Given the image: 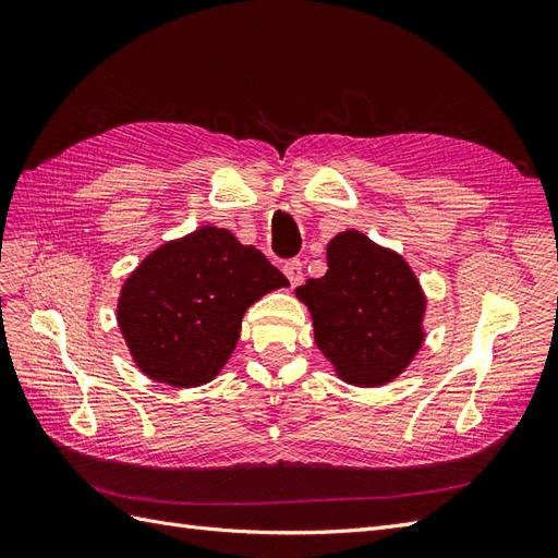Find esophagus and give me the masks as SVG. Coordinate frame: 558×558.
Returning a JSON list of instances; mask_svg holds the SVG:
<instances>
[{
  "mask_svg": "<svg viewBox=\"0 0 558 558\" xmlns=\"http://www.w3.org/2000/svg\"><path fill=\"white\" fill-rule=\"evenodd\" d=\"M283 275L289 277L291 286H300V283H302V279H305V272H302V263H300V258L286 260V263H283Z\"/></svg>",
  "mask_w": 558,
  "mask_h": 558,
  "instance_id": "34e87169",
  "label": "esophagus"
}]
</instances>
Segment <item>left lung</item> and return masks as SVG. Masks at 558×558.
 I'll return each mask as SVG.
<instances>
[{
    "mask_svg": "<svg viewBox=\"0 0 558 558\" xmlns=\"http://www.w3.org/2000/svg\"><path fill=\"white\" fill-rule=\"evenodd\" d=\"M326 256L328 272L295 289L316 347L347 384L393 381L424 344L426 295L416 275L400 253L359 230L335 234Z\"/></svg>",
    "mask_w": 558,
    "mask_h": 558,
    "instance_id": "8db88e82",
    "label": "left lung"
}]
</instances>
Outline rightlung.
<instances>
[{
    "label": "right lung",
    "instance_id": "right-lung-1",
    "mask_svg": "<svg viewBox=\"0 0 558 558\" xmlns=\"http://www.w3.org/2000/svg\"><path fill=\"white\" fill-rule=\"evenodd\" d=\"M283 286L289 279L256 246L205 226L140 263L118 298V326L146 377L191 388L221 373L244 312Z\"/></svg>",
    "mask_w": 558,
    "mask_h": 558
}]
</instances>
